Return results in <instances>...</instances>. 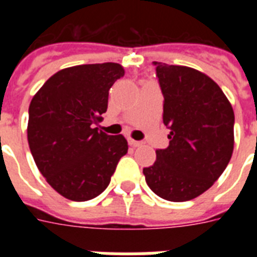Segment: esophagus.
<instances>
[{
    "mask_svg": "<svg viewBox=\"0 0 257 257\" xmlns=\"http://www.w3.org/2000/svg\"><path fill=\"white\" fill-rule=\"evenodd\" d=\"M128 143L131 147H140V145H143V143H141V141L133 140V139H128Z\"/></svg>",
    "mask_w": 257,
    "mask_h": 257,
    "instance_id": "esophagus-1",
    "label": "esophagus"
}]
</instances>
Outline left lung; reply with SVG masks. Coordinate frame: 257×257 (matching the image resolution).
Segmentation results:
<instances>
[{
  "label": "left lung",
  "mask_w": 257,
  "mask_h": 257,
  "mask_svg": "<svg viewBox=\"0 0 257 257\" xmlns=\"http://www.w3.org/2000/svg\"><path fill=\"white\" fill-rule=\"evenodd\" d=\"M164 96L163 121L169 145L143 169L145 181L161 199L188 201L209 189L233 152L235 114L223 90L193 68L153 62Z\"/></svg>",
  "instance_id": "8db88e82"
}]
</instances>
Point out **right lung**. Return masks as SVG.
<instances>
[{"instance_id":"1","label":"right lung","mask_w":257,"mask_h":257,"mask_svg":"<svg viewBox=\"0 0 257 257\" xmlns=\"http://www.w3.org/2000/svg\"><path fill=\"white\" fill-rule=\"evenodd\" d=\"M124 73L116 62L70 66L30 101L28 143L34 163L50 187L72 201L102 193L128 152L122 135L94 128L108 108L109 89Z\"/></svg>"}]
</instances>
